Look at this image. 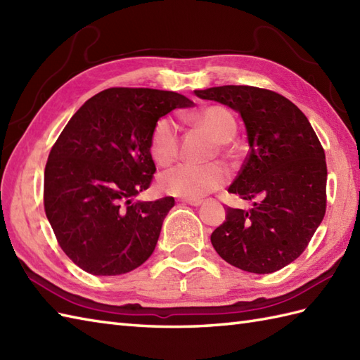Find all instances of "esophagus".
Wrapping results in <instances>:
<instances>
[{"instance_id":"esophagus-1","label":"esophagus","mask_w":360,"mask_h":360,"mask_svg":"<svg viewBox=\"0 0 360 360\" xmlns=\"http://www.w3.org/2000/svg\"><path fill=\"white\" fill-rule=\"evenodd\" d=\"M181 201L186 202V204H190V205H195V207H198V205L202 204L201 200H190V198H181Z\"/></svg>"}]
</instances>
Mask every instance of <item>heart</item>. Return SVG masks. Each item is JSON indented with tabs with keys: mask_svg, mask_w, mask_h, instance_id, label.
Here are the masks:
<instances>
[{
	"mask_svg": "<svg viewBox=\"0 0 360 360\" xmlns=\"http://www.w3.org/2000/svg\"><path fill=\"white\" fill-rule=\"evenodd\" d=\"M188 122L204 128L218 142L231 141L236 131L233 114L221 105H210L188 114ZM150 153L158 165H172L179 156V129L170 117L159 119L150 134ZM229 178L223 164H181L159 176V187L165 193L200 200L215 192Z\"/></svg>",
	"mask_w": 360,
	"mask_h": 360,
	"instance_id": "obj_1",
	"label": "heart"
}]
</instances>
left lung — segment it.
Masks as SVG:
<instances>
[{
    "mask_svg": "<svg viewBox=\"0 0 360 360\" xmlns=\"http://www.w3.org/2000/svg\"><path fill=\"white\" fill-rule=\"evenodd\" d=\"M238 111L249 153L229 192L254 201L249 210L227 207L210 241L238 269L271 274L307 249L326 212V160L308 117L278 93L226 85L195 91Z\"/></svg>",
    "mask_w": 360,
    "mask_h": 360,
    "instance_id": "8db88e82",
    "label": "left lung"
}]
</instances>
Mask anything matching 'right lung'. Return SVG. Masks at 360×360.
<instances>
[{"label":"right lung","instance_id":"1","mask_svg":"<svg viewBox=\"0 0 360 360\" xmlns=\"http://www.w3.org/2000/svg\"><path fill=\"white\" fill-rule=\"evenodd\" d=\"M193 102L173 91L110 88L80 106L44 168V212L65 254L93 275H120L147 262L172 196L133 201L156 172V122Z\"/></svg>","mask_w":360,"mask_h":360}]
</instances>
